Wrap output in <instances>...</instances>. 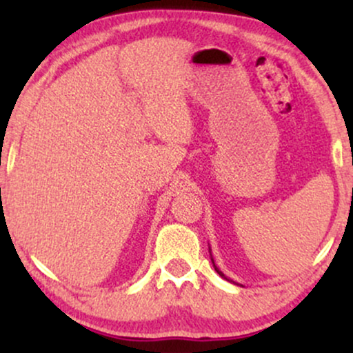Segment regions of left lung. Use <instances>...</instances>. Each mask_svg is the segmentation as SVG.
<instances>
[{
  "instance_id": "1",
  "label": "left lung",
  "mask_w": 353,
  "mask_h": 353,
  "mask_svg": "<svg viewBox=\"0 0 353 353\" xmlns=\"http://www.w3.org/2000/svg\"><path fill=\"white\" fill-rule=\"evenodd\" d=\"M209 250H210V249H209ZM210 261H212V264H214V269H216V272H217L219 275H221V277H222V279H225V281H229V282H234V281H230V279H229V277H225V275H224V272H222V270H219V267L216 265V262H214L212 255H210Z\"/></svg>"
}]
</instances>
